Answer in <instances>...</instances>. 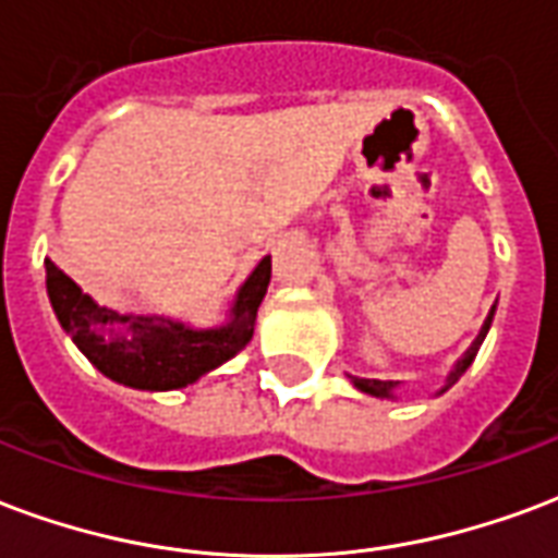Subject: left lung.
Returning a JSON list of instances; mask_svg holds the SVG:
<instances>
[{
	"instance_id": "obj_1",
	"label": "left lung",
	"mask_w": 558,
	"mask_h": 558,
	"mask_svg": "<svg viewBox=\"0 0 558 558\" xmlns=\"http://www.w3.org/2000/svg\"><path fill=\"white\" fill-rule=\"evenodd\" d=\"M494 311H497V304L490 307L488 319H485V325H482V331H478V337H476V340H473V345H470L468 352L461 354V361H458L456 366H452V373L447 375V381H444V387L437 390V396L447 393L449 387H452V384H456L458 378H461V375L468 373L470 363L476 361L478 345L485 342V337H488V331H490V322H494ZM349 378H352V384H354V387H357V390H361V393L378 396V399H396V387H399V381H378V378H357V375H349Z\"/></svg>"
}]
</instances>
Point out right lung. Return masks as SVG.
I'll return each instance as SVG.
<instances>
[{
    "label": "right lung",
    "mask_w": 558,
    "mask_h": 558,
    "mask_svg": "<svg viewBox=\"0 0 558 558\" xmlns=\"http://www.w3.org/2000/svg\"><path fill=\"white\" fill-rule=\"evenodd\" d=\"M47 266V295L56 319L106 378L132 390H180L213 373L245 349L271 278V257H263L230 304L225 325L192 328L165 316H132L100 307L61 271Z\"/></svg>",
    "instance_id": "1"
}]
</instances>
